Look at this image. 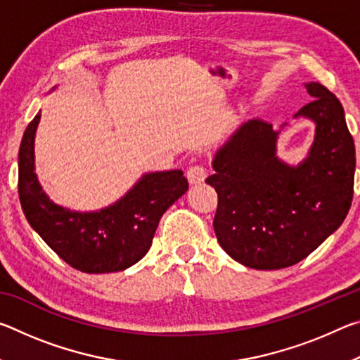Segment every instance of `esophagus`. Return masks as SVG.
Masks as SVG:
<instances>
[{
    "label": "esophagus",
    "mask_w": 360,
    "mask_h": 360,
    "mask_svg": "<svg viewBox=\"0 0 360 360\" xmlns=\"http://www.w3.org/2000/svg\"><path fill=\"white\" fill-rule=\"evenodd\" d=\"M187 179L191 184H200L206 178V168L203 165H192L187 168Z\"/></svg>",
    "instance_id": "1"
}]
</instances>
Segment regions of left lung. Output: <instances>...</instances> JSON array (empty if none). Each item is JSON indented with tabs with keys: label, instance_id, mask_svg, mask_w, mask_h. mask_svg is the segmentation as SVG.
Returning <instances> with one entry per match:
<instances>
[{
	"label": "left lung",
	"instance_id": "8db88e82",
	"mask_svg": "<svg viewBox=\"0 0 360 360\" xmlns=\"http://www.w3.org/2000/svg\"><path fill=\"white\" fill-rule=\"evenodd\" d=\"M313 101L297 115L316 122L309 155L292 168L279 162L278 131L252 119L212 162L217 241L231 259L255 270H279L308 257L341 224L354 193L356 149L345 111L330 90L307 84Z\"/></svg>",
	"mask_w": 360,
	"mask_h": 360
}]
</instances>
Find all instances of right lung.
<instances>
[{
    "label": "right lung",
    "mask_w": 360,
    "mask_h": 360,
    "mask_svg": "<svg viewBox=\"0 0 360 360\" xmlns=\"http://www.w3.org/2000/svg\"><path fill=\"white\" fill-rule=\"evenodd\" d=\"M38 112L19 149V198L30 225L60 259L84 273H112L135 265L148 254L157 225L188 188L181 169L149 173L117 203L98 212H75L53 205L34 174Z\"/></svg>",
    "instance_id": "right-lung-1"
}]
</instances>
